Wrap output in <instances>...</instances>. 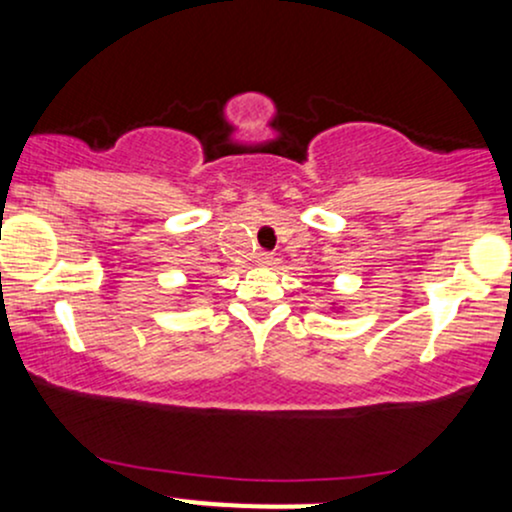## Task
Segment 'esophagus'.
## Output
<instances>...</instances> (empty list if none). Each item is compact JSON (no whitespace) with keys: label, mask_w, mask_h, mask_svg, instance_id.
I'll return each mask as SVG.
<instances>
[{"label":"esophagus","mask_w":512,"mask_h":512,"mask_svg":"<svg viewBox=\"0 0 512 512\" xmlns=\"http://www.w3.org/2000/svg\"><path fill=\"white\" fill-rule=\"evenodd\" d=\"M272 260H274L272 252H267V250L257 252V255H255V262H257V264H272Z\"/></svg>","instance_id":"1"}]
</instances>
